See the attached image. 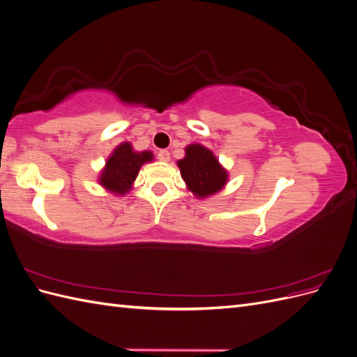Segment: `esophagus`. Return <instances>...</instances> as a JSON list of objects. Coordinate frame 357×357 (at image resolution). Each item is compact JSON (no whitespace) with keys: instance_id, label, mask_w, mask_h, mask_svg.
I'll return each instance as SVG.
<instances>
[{"instance_id":"1","label":"esophagus","mask_w":357,"mask_h":357,"mask_svg":"<svg viewBox=\"0 0 357 357\" xmlns=\"http://www.w3.org/2000/svg\"><path fill=\"white\" fill-rule=\"evenodd\" d=\"M169 158H171L169 152H168V150H165V149H162V150H159V152H158V159L162 160V162H168Z\"/></svg>"}]
</instances>
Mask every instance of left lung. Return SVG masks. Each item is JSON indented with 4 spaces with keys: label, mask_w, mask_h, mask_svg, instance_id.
<instances>
[{
    "label": "left lung",
    "mask_w": 357,
    "mask_h": 357,
    "mask_svg": "<svg viewBox=\"0 0 357 357\" xmlns=\"http://www.w3.org/2000/svg\"><path fill=\"white\" fill-rule=\"evenodd\" d=\"M181 177L190 192L204 198L219 192L228 180V174L220 167L211 150L201 144L186 147V156L177 162Z\"/></svg>",
    "instance_id": "left-lung-1"
}]
</instances>
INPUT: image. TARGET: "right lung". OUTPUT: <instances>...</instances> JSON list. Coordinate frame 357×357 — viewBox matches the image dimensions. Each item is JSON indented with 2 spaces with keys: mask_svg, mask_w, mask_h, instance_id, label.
Instances as JSON below:
<instances>
[{
  "mask_svg": "<svg viewBox=\"0 0 357 357\" xmlns=\"http://www.w3.org/2000/svg\"><path fill=\"white\" fill-rule=\"evenodd\" d=\"M153 159L150 152L137 153L129 143H123L113 152L105 162V168L101 172L100 183L114 193H126L138 176V171L144 162Z\"/></svg>",
  "mask_w": 357,
  "mask_h": 357,
  "instance_id": "add662e5",
  "label": "right lung"
}]
</instances>
